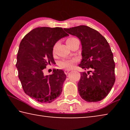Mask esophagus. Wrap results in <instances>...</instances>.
<instances>
[{
  "label": "esophagus",
  "mask_w": 130,
  "mask_h": 130,
  "mask_svg": "<svg viewBox=\"0 0 130 130\" xmlns=\"http://www.w3.org/2000/svg\"><path fill=\"white\" fill-rule=\"evenodd\" d=\"M69 71H70L69 69H65V70H64V72H65V73L66 74H68V73H69Z\"/></svg>",
  "instance_id": "obj_1"
}]
</instances>
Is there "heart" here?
Wrapping results in <instances>:
<instances>
[{
    "instance_id": "1",
    "label": "heart",
    "mask_w": 130,
    "mask_h": 130,
    "mask_svg": "<svg viewBox=\"0 0 130 130\" xmlns=\"http://www.w3.org/2000/svg\"><path fill=\"white\" fill-rule=\"evenodd\" d=\"M76 39L75 38H73V37H71V38H68L67 40V43H69L70 42L73 41V39ZM57 45L58 43H56L55 45L53 46V54H54L55 53H56V48L57 46ZM77 61V60L76 58H73V59H67V60H63L62 61H60L58 63L59 67L61 68H63V69H71V68L74 67L75 63Z\"/></svg>"
}]
</instances>
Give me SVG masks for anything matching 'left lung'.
<instances>
[{
	"mask_svg": "<svg viewBox=\"0 0 130 130\" xmlns=\"http://www.w3.org/2000/svg\"><path fill=\"white\" fill-rule=\"evenodd\" d=\"M68 34L76 36L82 45V60L78 91L81 98L88 102H97L104 99L115 83L113 53L109 43L98 31L81 25L63 28Z\"/></svg>",
	"mask_w": 130,
	"mask_h": 130,
	"instance_id": "1",
	"label": "left lung"
}]
</instances>
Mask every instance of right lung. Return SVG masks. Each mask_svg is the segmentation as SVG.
Wrapping results in <instances>:
<instances>
[{"label": "right lung", "mask_w": 130, "mask_h": 130, "mask_svg": "<svg viewBox=\"0 0 130 130\" xmlns=\"http://www.w3.org/2000/svg\"><path fill=\"white\" fill-rule=\"evenodd\" d=\"M69 36L62 28L37 27L22 41L17 55L16 67L24 92L41 103H49L60 96L67 76L61 69H54L45 76L46 65L53 63V47L59 39Z\"/></svg>", "instance_id": "obj_1"}]
</instances>
